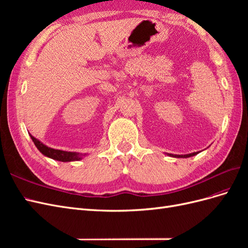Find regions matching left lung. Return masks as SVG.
Returning a JSON list of instances; mask_svg holds the SVG:
<instances>
[{
    "mask_svg": "<svg viewBox=\"0 0 248 248\" xmlns=\"http://www.w3.org/2000/svg\"><path fill=\"white\" fill-rule=\"evenodd\" d=\"M199 152H194V153H191V154H186V155H171V154H170V156H172V157H178V158H180V157H182V158H186V157H190V156H194V155H197Z\"/></svg>",
    "mask_w": 248,
    "mask_h": 248,
    "instance_id": "left-lung-1",
    "label": "left lung"
}]
</instances>
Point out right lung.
I'll return each mask as SVG.
<instances>
[{"label": "right lung", "mask_w": 248, "mask_h": 248, "mask_svg": "<svg viewBox=\"0 0 248 248\" xmlns=\"http://www.w3.org/2000/svg\"><path fill=\"white\" fill-rule=\"evenodd\" d=\"M30 137H31L32 140L34 141L35 146L37 147V149L39 150V151L49 158H52L55 160H59V161H76V160H79L81 159V155L76 152H67V151H62V150H56V149H52L49 148L46 145H43L41 141H39L37 139H35L33 136L30 134Z\"/></svg>", "instance_id": "obj_1"}]
</instances>
